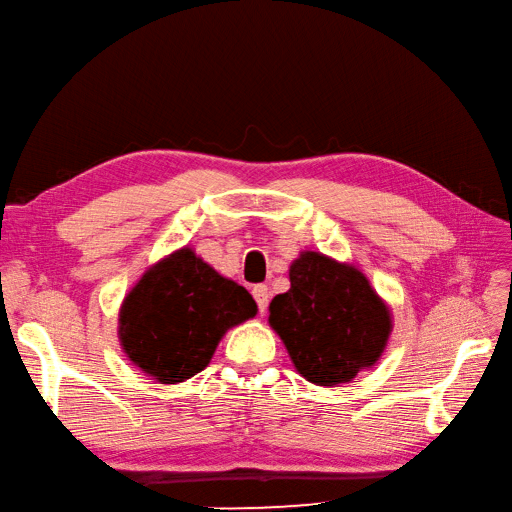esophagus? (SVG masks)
I'll return each instance as SVG.
<instances>
[{"mask_svg":"<svg viewBox=\"0 0 512 512\" xmlns=\"http://www.w3.org/2000/svg\"><path fill=\"white\" fill-rule=\"evenodd\" d=\"M254 299H256V304H258L260 315H265L267 313V306H269V286L267 284L254 286Z\"/></svg>","mask_w":512,"mask_h":512,"instance_id":"34e87169","label":"esophagus"}]
</instances>
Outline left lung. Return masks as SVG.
Here are the masks:
<instances>
[{
    "label": "left lung",
    "mask_w": 512,
    "mask_h": 512,
    "mask_svg": "<svg viewBox=\"0 0 512 512\" xmlns=\"http://www.w3.org/2000/svg\"><path fill=\"white\" fill-rule=\"evenodd\" d=\"M289 280L291 289L271 299L269 326L299 376L336 386L378 363L393 315L363 271L304 249L291 263Z\"/></svg>",
    "instance_id": "obj_1"
}]
</instances>
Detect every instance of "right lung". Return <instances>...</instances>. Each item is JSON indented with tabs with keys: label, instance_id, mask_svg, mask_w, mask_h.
<instances>
[{
	"label": "right lung",
	"instance_id": "obj_1",
	"mask_svg": "<svg viewBox=\"0 0 512 512\" xmlns=\"http://www.w3.org/2000/svg\"><path fill=\"white\" fill-rule=\"evenodd\" d=\"M256 313L241 284L184 245L147 267L123 297L117 334L134 367L158 384H178L204 371L226 332Z\"/></svg>",
	"mask_w": 512,
	"mask_h": 512
}]
</instances>
